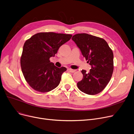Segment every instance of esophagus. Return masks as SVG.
<instances>
[{
    "instance_id": "esophagus-1",
    "label": "esophagus",
    "mask_w": 134,
    "mask_h": 134,
    "mask_svg": "<svg viewBox=\"0 0 134 134\" xmlns=\"http://www.w3.org/2000/svg\"><path fill=\"white\" fill-rule=\"evenodd\" d=\"M68 70L69 71V72H71V73H74V72H75L76 71L75 70H73V69H68Z\"/></svg>"
}]
</instances>
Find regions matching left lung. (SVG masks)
Returning <instances> with one entry per match:
<instances>
[{"label": "left lung", "mask_w": 134, "mask_h": 134, "mask_svg": "<svg viewBox=\"0 0 134 134\" xmlns=\"http://www.w3.org/2000/svg\"><path fill=\"white\" fill-rule=\"evenodd\" d=\"M72 40L81 50L86 60L91 65L89 72L82 70L78 89L88 95L100 92L110 80L114 71V54L104 39L87 34L75 35Z\"/></svg>", "instance_id": "1"}]
</instances>
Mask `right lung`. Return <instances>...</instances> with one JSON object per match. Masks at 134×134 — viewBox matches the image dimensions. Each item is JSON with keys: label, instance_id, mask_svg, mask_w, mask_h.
<instances>
[{"label": "right lung", "instance_id": "add662e5", "mask_svg": "<svg viewBox=\"0 0 134 134\" xmlns=\"http://www.w3.org/2000/svg\"><path fill=\"white\" fill-rule=\"evenodd\" d=\"M72 35L40 32L24 43L20 65L23 74L29 85L40 92H48L59 85L65 67L58 68L50 62L60 46L69 41Z\"/></svg>", "mask_w": 134, "mask_h": 134}]
</instances>
